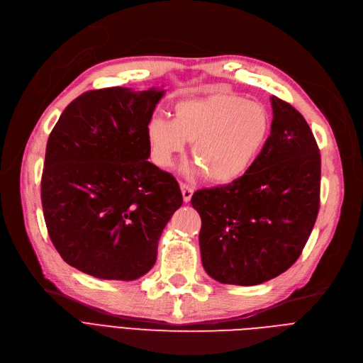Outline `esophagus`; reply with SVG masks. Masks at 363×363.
Segmentation results:
<instances>
[{
  "mask_svg": "<svg viewBox=\"0 0 363 363\" xmlns=\"http://www.w3.org/2000/svg\"><path fill=\"white\" fill-rule=\"evenodd\" d=\"M181 191H182V199H184V201H185V203H188L189 200H191V197H193L194 188H193V186H189V185H186V184H182V182H181Z\"/></svg>",
  "mask_w": 363,
  "mask_h": 363,
  "instance_id": "esophagus-1",
  "label": "esophagus"
}]
</instances>
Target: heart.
<instances>
[{
    "label": "heart",
    "instance_id": "obj_1",
    "mask_svg": "<svg viewBox=\"0 0 363 363\" xmlns=\"http://www.w3.org/2000/svg\"><path fill=\"white\" fill-rule=\"evenodd\" d=\"M272 128L269 111L260 103L233 94H212L178 101L172 121L152 118L147 126L151 159L170 167L193 143L199 166L188 175L206 174L215 184H231L249 172L268 144Z\"/></svg>",
    "mask_w": 363,
    "mask_h": 363
}]
</instances>
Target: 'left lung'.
Returning a JSON list of instances; mask_svg holds the SVG:
<instances>
[{"instance_id": "1", "label": "left lung", "mask_w": 363, "mask_h": 363, "mask_svg": "<svg viewBox=\"0 0 363 363\" xmlns=\"http://www.w3.org/2000/svg\"><path fill=\"white\" fill-rule=\"evenodd\" d=\"M271 135L247 174L223 186L199 189L206 272L222 284L257 285L298 259L319 212L320 155L301 114L275 95Z\"/></svg>"}]
</instances>
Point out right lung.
Returning <instances> with one entry per match:
<instances>
[{
  "instance_id": "right-lung-1",
  "label": "right lung",
  "mask_w": 363,
  "mask_h": 363,
  "mask_svg": "<svg viewBox=\"0 0 363 363\" xmlns=\"http://www.w3.org/2000/svg\"><path fill=\"white\" fill-rule=\"evenodd\" d=\"M163 94L122 86L84 92L50 133L44 219L55 250L84 274L118 281L145 275L182 204L177 179L147 160V126Z\"/></svg>"
}]
</instances>
